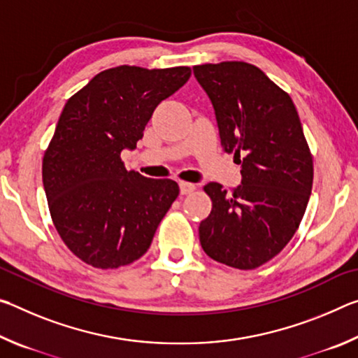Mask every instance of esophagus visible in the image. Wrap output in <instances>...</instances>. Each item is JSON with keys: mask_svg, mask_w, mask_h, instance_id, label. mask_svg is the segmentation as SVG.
<instances>
[{"mask_svg": "<svg viewBox=\"0 0 358 358\" xmlns=\"http://www.w3.org/2000/svg\"><path fill=\"white\" fill-rule=\"evenodd\" d=\"M194 191H196V185L186 183V181H181V183H180V192H181V196H187V194H191V192H194Z\"/></svg>", "mask_w": 358, "mask_h": 358, "instance_id": "esophagus-1", "label": "esophagus"}]
</instances>
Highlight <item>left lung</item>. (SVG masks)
I'll list each match as a JSON object with an SVG mask.
<instances>
[{"label": "left lung", "mask_w": 358, "mask_h": 358, "mask_svg": "<svg viewBox=\"0 0 358 358\" xmlns=\"http://www.w3.org/2000/svg\"><path fill=\"white\" fill-rule=\"evenodd\" d=\"M213 104L221 145L241 164V185L203 186L213 203L199 226L216 262L252 270L280 254L299 229L313 187V156L290 96L254 64L192 68Z\"/></svg>", "instance_id": "1"}]
</instances>
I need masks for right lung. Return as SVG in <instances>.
Listing matches in <instances>:
<instances>
[{
	"instance_id": "1",
	"label": "right lung",
	"mask_w": 358,
	"mask_h": 358,
	"mask_svg": "<svg viewBox=\"0 0 358 358\" xmlns=\"http://www.w3.org/2000/svg\"><path fill=\"white\" fill-rule=\"evenodd\" d=\"M189 77L187 66H117L66 102L42 159V183L53 226L85 264L118 268L148 251L180 187L126 171L121 151L136 148L157 104Z\"/></svg>"
}]
</instances>
